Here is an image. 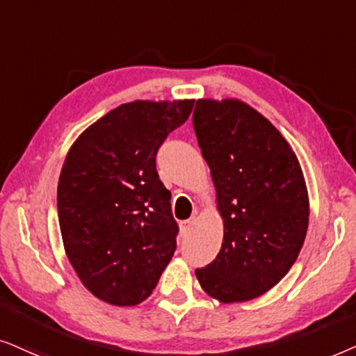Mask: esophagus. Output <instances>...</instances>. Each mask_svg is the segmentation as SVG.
Wrapping results in <instances>:
<instances>
[{
	"mask_svg": "<svg viewBox=\"0 0 356 356\" xmlns=\"http://www.w3.org/2000/svg\"><path fill=\"white\" fill-rule=\"evenodd\" d=\"M193 225H195V218H191V220L181 222V229L184 231V233H188V231L193 227Z\"/></svg>",
	"mask_w": 356,
	"mask_h": 356,
	"instance_id": "esophagus-1",
	"label": "esophagus"
}]
</instances>
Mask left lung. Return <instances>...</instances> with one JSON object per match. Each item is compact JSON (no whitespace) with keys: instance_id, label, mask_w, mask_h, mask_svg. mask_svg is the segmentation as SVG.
<instances>
[{"instance_id":"8db88e82","label":"left lung","mask_w":356,"mask_h":356,"mask_svg":"<svg viewBox=\"0 0 356 356\" xmlns=\"http://www.w3.org/2000/svg\"><path fill=\"white\" fill-rule=\"evenodd\" d=\"M193 129L222 220L220 252L195 270L197 280L225 305L255 300L285 277L305 243V174L285 136L239 99H198Z\"/></svg>"}]
</instances>
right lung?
<instances>
[{"label": "right lung", "instance_id": "right-lung-1", "mask_svg": "<svg viewBox=\"0 0 356 356\" xmlns=\"http://www.w3.org/2000/svg\"><path fill=\"white\" fill-rule=\"evenodd\" d=\"M193 99L122 104L88 127L60 172L58 221L79 280L112 306H136L158 285L179 226L156 153Z\"/></svg>", "mask_w": 356, "mask_h": 356}]
</instances>
